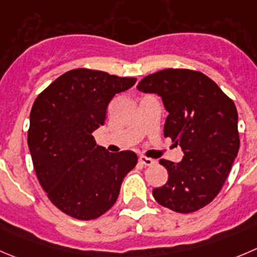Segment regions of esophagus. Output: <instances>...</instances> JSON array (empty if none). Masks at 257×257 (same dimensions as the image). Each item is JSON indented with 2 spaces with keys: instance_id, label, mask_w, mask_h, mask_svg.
<instances>
[{
  "instance_id": "esophagus-1",
  "label": "esophagus",
  "mask_w": 257,
  "mask_h": 257,
  "mask_svg": "<svg viewBox=\"0 0 257 257\" xmlns=\"http://www.w3.org/2000/svg\"><path fill=\"white\" fill-rule=\"evenodd\" d=\"M139 161H140L141 164H144V165H146V167H151V165H153V164L155 163V161H154L153 159L146 158V156H140V158H139Z\"/></svg>"
}]
</instances>
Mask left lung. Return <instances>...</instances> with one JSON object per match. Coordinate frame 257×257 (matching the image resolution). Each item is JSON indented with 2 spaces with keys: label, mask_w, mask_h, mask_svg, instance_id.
I'll list each match as a JSON object with an SVG mask.
<instances>
[{
  "label": "left lung",
  "mask_w": 257,
  "mask_h": 257,
  "mask_svg": "<svg viewBox=\"0 0 257 257\" xmlns=\"http://www.w3.org/2000/svg\"><path fill=\"white\" fill-rule=\"evenodd\" d=\"M138 89L160 97L169 113L164 136L184 153L179 163L161 159L169 178L154 188V198L179 213L203 208L222 189L240 149L236 106L211 78L189 69L154 73Z\"/></svg>",
  "instance_id": "8db88e82"
}]
</instances>
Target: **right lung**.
<instances>
[{
  "label": "right lung",
  "instance_id": "right-lung-1",
  "mask_svg": "<svg viewBox=\"0 0 257 257\" xmlns=\"http://www.w3.org/2000/svg\"><path fill=\"white\" fill-rule=\"evenodd\" d=\"M135 83V78L73 69L34 102L28 134L34 169L51 203L68 216L88 221L106 213L138 164L134 151L108 153L93 138L112 98Z\"/></svg>",
  "mask_w": 257,
  "mask_h": 257
}]
</instances>
